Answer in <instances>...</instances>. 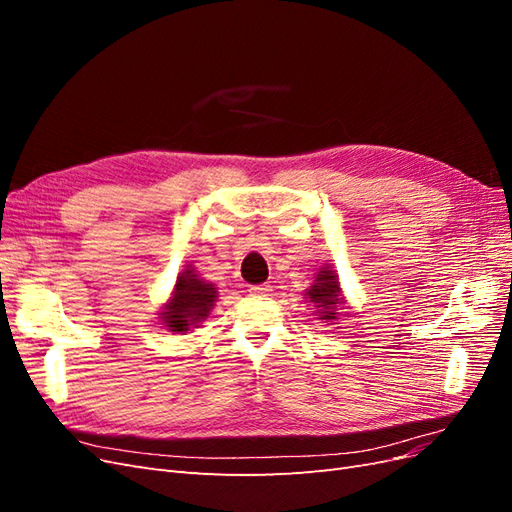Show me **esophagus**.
I'll use <instances>...</instances> for the list:
<instances>
[{
  "mask_svg": "<svg viewBox=\"0 0 512 512\" xmlns=\"http://www.w3.org/2000/svg\"><path fill=\"white\" fill-rule=\"evenodd\" d=\"M250 292L252 294H271L273 288L269 284H256V286H250Z\"/></svg>",
  "mask_w": 512,
  "mask_h": 512,
  "instance_id": "obj_1",
  "label": "esophagus"
}]
</instances>
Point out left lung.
Here are the masks:
<instances>
[{
  "label": "left lung",
  "instance_id": "1",
  "mask_svg": "<svg viewBox=\"0 0 512 512\" xmlns=\"http://www.w3.org/2000/svg\"><path fill=\"white\" fill-rule=\"evenodd\" d=\"M305 299L316 307V314L324 322L337 320V309L342 305V288H339L337 273L333 267H322L314 284L305 290Z\"/></svg>",
  "mask_w": 512,
  "mask_h": 512
}]
</instances>
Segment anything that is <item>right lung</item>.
I'll return each instance as SVG.
<instances>
[{"instance_id":"obj_1","label":"right lung","mask_w":512,"mask_h":512,"mask_svg":"<svg viewBox=\"0 0 512 512\" xmlns=\"http://www.w3.org/2000/svg\"><path fill=\"white\" fill-rule=\"evenodd\" d=\"M215 297H218V288L205 282L194 267L188 265L177 275L173 297L166 301L158 316L168 331L185 333L196 329L209 316Z\"/></svg>"}]
</instances>
